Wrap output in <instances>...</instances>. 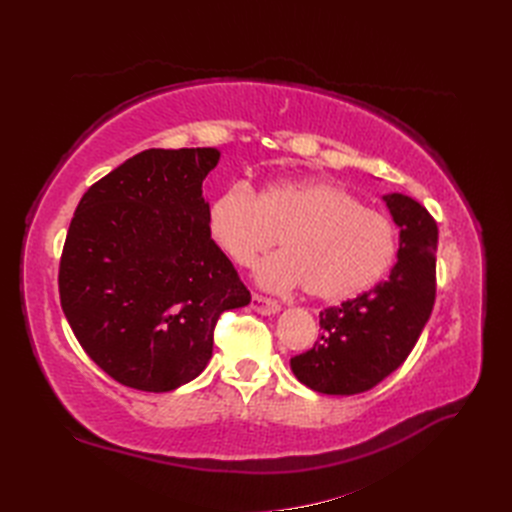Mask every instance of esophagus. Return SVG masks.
<instances>
[{
    "label": "esophagus",
    "instance_id": "esophagus-1",
    "mask_svg": "<svg viewBox=\"0 0 512 512\" xmlns=\"http://www.w3.org/2000/svg\"><path fill=\"white\" fill-rule=\"evenodd\" d=\"M252 307H254V312L265 314V316L277 314V312H280V309H282V305L277 303L275 299L262 297V294H254V297H252Z\"/></svg>",
    "mask_w": 512,
    "mask_h": 512
}]
</instances>
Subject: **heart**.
Here are the masks:
<instances>
[{
  "label": "heart",
  "instance_id": "obj_1",
  "mask_svg": "<svg viewBox=\"0 0 512 512\" xmlns=\"http://www.w3.org/2000/svg\"><path fill=\"white\" fill-rule=\"evenodd\" d=\"M207 228L239 267H250L280 237L284 252L260 262L258 284L269 290L303 286L322 301H346L371 290L393 269L399 252L389 215L327 179L275 181L258 196L247 183H232L211 198Z\"/></svg>",
  "mask_w": 512,
  "mask_h": 512
}]
</instances>
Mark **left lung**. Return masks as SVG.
I'll list each match as a JSON object with an SVG mask.
<instances>
[{"instance_id": "left-lung-1", "label": "left lung", "mask_w": 512, "mask_h": 512, "mask_svg": "<svg viewBox=\"0 0 512 512\" xmlns=\"http://www.w3.org/2000/svg\"><path fill=\"white\" fill-rule=\"evenodd\" d=\"M399 226L391 275L356 299L320 312L322 335L312 350L290 359L292 374L324 395H356L408 359L436 301L438 224L406 194H386Z\"/></svg>"}]
</instances>
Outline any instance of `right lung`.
Masks as SVG:
<instances>
[{"mask_svg":"<svg viewBox=\"0 0 512 512\" xmlns=\"http://www.w3.org/2000/svg\"><path fill=\"white\" fill-rule=\"evenodd\" d=\"M213 147L147 149L83 194L59 262L61 309L83 350L123 386L166 393L213 354L243 286L207 228Z\"/></svg>","mask_w":512,"mask_h":512,"instance_id":"add662e5","label":"right lung"}]
</instances>
